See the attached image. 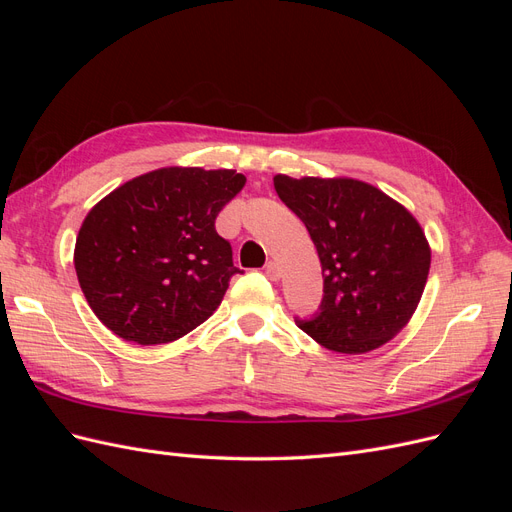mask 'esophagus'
I'll list each match as a JSON object with an SVG mask.
<instances>
[{"label": "esophagus", "mask_w": 512, "mask_h": 512, "mask_svg": "<svg viewBox=\"0 0 512 512\" xmlns=\"http://www.w3.org/2000/svg\"><path fill=\"white\" fill-rule=\"evenodd\" d=\"M265 273H267V277H269L271 282H277V280H280V277H282V273H280V265H277V262H273V260H271L269 265H267Z\"/></svg>", "instance_id": "esophagus-1"}]
</instances>
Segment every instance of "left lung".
<instances>
[{
    "instance_id": "left-lung-1",
    "label": "left lung",
    "mask_w": 512,
    "mask_h": 512,
    "mask_svg": "<svg viewBox=\"0 0 512 512\" xmlns=\"http://www.w3.org/2000/svg\"><path fill=\"white\" fill-rule=\"evenodd\" d=\"M282 203L312 237L324 277L314 318L299 329L324 348L363 354L393 339L427 284L431 250L414 215L365 181L275 175Z\"/></svg>"
}]
</instances>
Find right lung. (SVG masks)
I'll use <instances>...</instances> for the list:
<instances>
[{"mask_svg": "<svg viewBox=\"0 0 512 512\" xmlns=\"http://www.w3.org/2000/svg\"><path fill=\"white\" fill-rule=\"evenodd\" d=\"M243 185L237 170L168 166L119 185L87 213L74 269L106 329L141 346L168 344L218 309L239 269L215 218Z\"/></svg>", "mask_w": 512, "mask_h": 512, "instance_id": "add662e5", "label": "right lung"}]
</instances>
